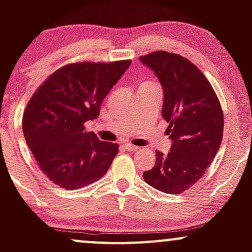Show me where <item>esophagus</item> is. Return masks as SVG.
<instances>
[{
	"label": "esophagus",
	"instance_id": "esophagus-1",
	"mask_svg": "<svg viewBox=\"0 0 252 252\" xmlns=\"http://www.w3.org/2000/svg\"><path fill=\"white\" fill-rule=\"evenodd\" d=\"M124 148H126V150H129V152H136V150H138L140 148L136 146H132V144H129V143H126L124 144Z\"/></svg>",
	"mask_w": 252,
	"mask_h": 252
}]
</instances>
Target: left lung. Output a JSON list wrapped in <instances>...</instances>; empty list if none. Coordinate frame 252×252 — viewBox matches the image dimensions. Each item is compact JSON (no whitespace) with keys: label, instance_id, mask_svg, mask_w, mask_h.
Returning <instances> with one entry per match:
<instances>
[{"label":"left lung","instance_id":"1","mask_svg":"<svg viewBox=\"0 0 252 252\" xmlns=\"http://www.w3.org/2000/svg\"><path fill=\"white\" fill-rule=\"evenodd\" d=\"M163 88L162 116L173 143L168 154L156 152L143 179L154 189L179 194L205 174L220 147L224 115L205 74L185 57L155 51L140 57Z\"/></svg>","mask_w":252,"mask_h":252}]
</instances>
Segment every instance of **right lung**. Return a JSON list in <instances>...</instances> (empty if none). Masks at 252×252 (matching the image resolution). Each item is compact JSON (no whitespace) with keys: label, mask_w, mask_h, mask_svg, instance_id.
Listing matches in <instances>:
<instances>
[{"label":"right lung","mask_w":252,"mask_h":252,"mask_svg":"<svg viewBox=\"0 0 252 252\" xmlns=\"http://www.w3.org/2000/svg\"><path fill=\"white\" fill-rule=\"evenodd\" d=\"M131 60L72 63L54 71L37 88L22 117L24 135L41 172L57 186L77 189L99 180L118 153L85 124Z\"/></svg>","instance_id":"add662e5"}]
</instances>
